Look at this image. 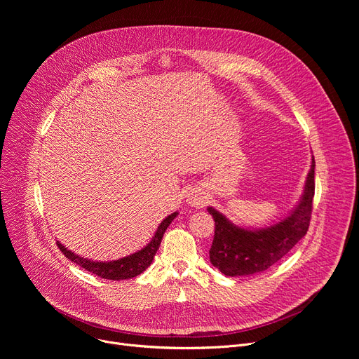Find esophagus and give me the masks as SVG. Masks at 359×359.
Returning a JSON list of instances; mask_svg holds the SVG:
<instances>
[{
	"instance_id": "34e87169",
	"label": "esophagus",
	"mask_w": 359,
	"mask_h": 359,
	"mask_svg": "<svg viewBox=\"0 0 359 359\" xmlns=\"http://www.w3.org/2000/svg\"><path fill=\"white\" fill-rule=\"evenodd\" d=\"M186 201L191 208H203L204 204L208 203V194L200 191V190H193L187 194Z\"/></svg>"
}]
</instances>
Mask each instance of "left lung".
Returning a JSON list of instances; mask_svg holds the SVG:
<instances>
[{
	"label": "left lung",
	"instance_id": "8db88e82",
	"mask_svg": "<svg viewBox=\"0 0 359 359\" xmlns=\"http://www.w3.org/2000/svg\"><path fill=\"white\" fill-rule=\"evenodd\" d=\"M316 161L313 156L311 169L306 175L304 191L295 208L280 222L251 229L234 224L227 216L209 206L208 212L213 216L216 230L210 248V262L224 276L243 277L266 271L306 234L310 226Z\"/></svg>",
	"mask_w": 359,
	"mask_h": 359
}]
</instances>
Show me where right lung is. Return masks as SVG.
Here are the masks:
<instances>
[{
  "mask_svg": "<svg viewBox=\"0 0 359 359\" xmlns=\"http://www.w3.org/2000/svg\"><path fill=\"white\" fill-rule=\"evenodd\" d=\"M177 215L179 213L175 212V213L169 215L166 219H163L162 223L159 224L155 236L150 238V241L143 248H140L136 252H133L130 255H126V257L119 259V260L96 262V260L81 257V255L68 250L60 241H57V245L60 247V250L62 251V254L65 255L68 260H71L72 263L83 267L86 271H90L92 274H95L100 278L115 280V281L133 278V277L139 276L140 273H143L151 264L153 257H155L156 251L159 250V245L162 243V238H163V234H165L166 229L176 219Z\"/></svg>",
  "mask_w": 359,
  "mask_h": 359,
  "instance_id": "add662e5",
  "label": "right lung"
}]
</instances>
